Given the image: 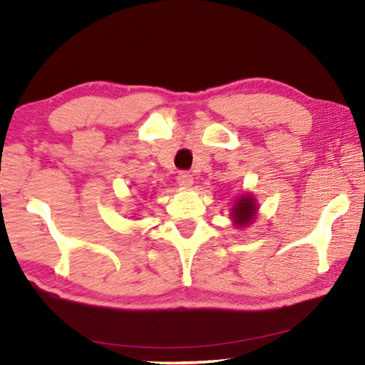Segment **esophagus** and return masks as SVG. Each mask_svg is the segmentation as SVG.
Wrapping results in <instances>:
<instances>
[{
	"mask_svg": "<svg viewBox=\"0 0 365 365\" xmlns=\"http://www.w3.org/2000/svg\"><path fill=\"white\" fill-rule=\"evenodd\" d=\"M177 183L178 187L182 188H190L191 185H193V175H191L190 172H180V174L177 175Z\"/></svg>",
	"mask_w": 365,
	"mask_h": 365,
	"instance_id": "34e87169",
	"label": "esophagus"
}]
</instances>
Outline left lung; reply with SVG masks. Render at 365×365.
I'll use <instances>...</instances> for the list:
<instances>
[{
  "mask_svg": "<svg viewBox=\"0 0 365 365\" xmlns=\"http://www.w3.org/2000/svg\"><path fill=\"white\" fill-rule=\"evenodd\" d=\"M256 212H257V206H256L255 197L251 195H242L240 197H237V202L233 205L230 215L235 225L245 227L255 219Z\"/></svg>",
  "mask_w": 365,
  "mask_h": 365,
  "instance_id": "left-lung-1",
  "label": "left lung"
}]
</instances>
